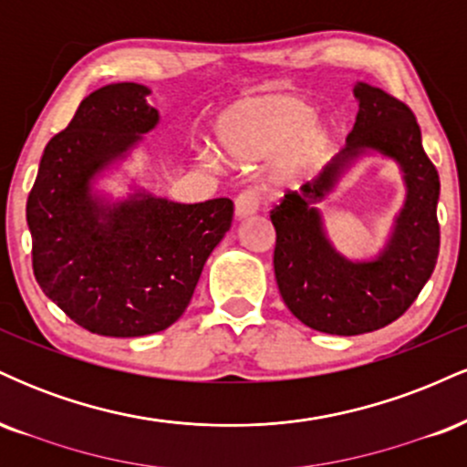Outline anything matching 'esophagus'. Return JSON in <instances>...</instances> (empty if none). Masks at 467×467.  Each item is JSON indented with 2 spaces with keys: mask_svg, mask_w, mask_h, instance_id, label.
I'll return each instance as SVG.
<instances>
[{
  "mask_svg": "<svg viewBox=\"0 0 467 467\" xmlns=\"http://www.w3.org/2000/svg\"><path fill=\"white\" fill-rule=\"evenodd\" d=\"M261 206V195L256 189H245L241 191L234 200V215L237 217H248L254 215Z\"/></svg>",
  "mask_w": 467,
  "mask_h": 467,
  "instance_id": "esophagus-1",
  "label": "esophagus"
}]
</instances>
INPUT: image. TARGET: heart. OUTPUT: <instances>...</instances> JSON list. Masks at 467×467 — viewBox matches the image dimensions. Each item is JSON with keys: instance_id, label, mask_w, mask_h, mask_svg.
<instances>
[{"instance_id": "b5f03b06", "label": "heart", "mask_w": 467, "mask_h": 467, "mask_svg": "<svg viewBox=\"0 0 467 467\" xmlns=\"http://www.w3.org/2000/svg\"><path fill=\"white\" fill-rule=\"evenodd\" d=\"M222 151L239 162L272 155L270 178L292 184L316 169L329 153L334 130L323 118H314V103L301 94H261L230 105L215 122ZM208 164L217 155L203 151Z\"/></svg>"}]
</instances>
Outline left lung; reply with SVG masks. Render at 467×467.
Masks as SVG:
<instances>
[{"label":"left lung","mask_w":467,"mask_h":467,"mask_svg":"<svg viewBox=\"0 0 467 467\" xmlns=\"http://www.w3.org/2000/svg\"><path fill=\"white\" fill-rule=\"evenodd\" d=\"M356 125L340 155L303 192L287 191L270 219L276 230L275 275L287 309L323 334L358 336L398 320L420 296L439 256V173L421 147L409 105L358 83ZM373 148L398 159L410 195L394 237L375 262L353 265L330 248L311 202L333 188L353 157Z\"/></svg>","instance_id":"1"}]
</instances>
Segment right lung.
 Returning a JSON list of instances; mask_svg holds the SVG:
<instances>
[{
  "mask_svg": "<svg viewBox=\"0 0 467 467\" xmlns=\"http://www.w3.org/2000/svg\"><path fill=\"white\" fill-rule=\"evenodd\" d=\"M149 89L114 83L80 100L47 142L26 219L39 287L74 323L99 336L164 331L189 307L203 264L233 223L228 197L175 203L138 195L92 197V178L153 130Z\"/></svg>",
  "mask_w": 467,
  "mask_h": 467,
  "instance_id": "right-lung-1",
  "label": "right lung"
}]
</instances>
